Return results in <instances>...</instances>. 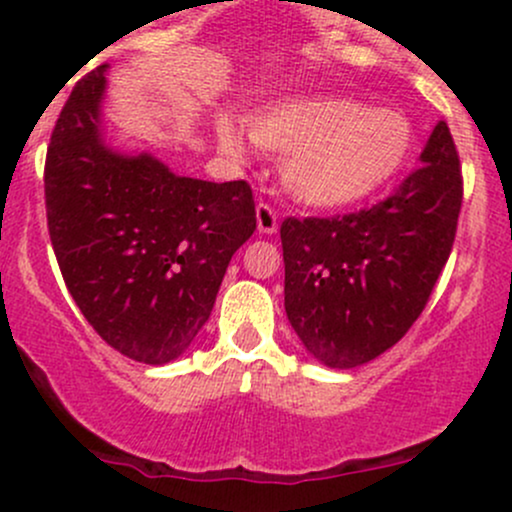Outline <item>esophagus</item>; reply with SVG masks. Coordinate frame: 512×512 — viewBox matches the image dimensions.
Here are the masks:
<instances>
[{"instance_id": "esophagus-1", "label": "esophagus", "mask_w": 512, "mask_h": 512, "mask_svg": "<svg viewBox=\"0 0 512 512\" xmlns=\"http://www.w3.org/2000/svg\"><path fill=\"white\" fill-rule=\"evenodd\" d=\"M257 228H260V233H264V236H272V233H276V228H279V214H276L272 204L267 202L257 204Z\"/></svg>"}]
</instances>
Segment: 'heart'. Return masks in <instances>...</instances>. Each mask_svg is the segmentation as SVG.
<instances>
[{
  "mask_svg": "<svg viewBox=\"0 0 512 512\" xmlns=\"http://www.w3.org/2000/svg\"><path fill=\"white\" fill-rule=\"evenodd\" d=\"M250 137L286 158L284 182L310 207L337 209L383 190L407 166L414 129L395 108H366L351 98L291 101L252 117ZM221 144L240 151L236 129L221 127Z\"/></svg>",
  "mask_w": 512,
  "mask_h": 512,
  "instance_id": "1",
  "label": "heart"
}]
</instances>
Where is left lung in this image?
<instances>
[{
  "mask_svg": "<svg viewBox=\"0 0 512 512\" xmlns=\"http://www.w3.org/2000/svg\"><path fill=\"white\" fill-rule=\"evenodd\" d=\"M462 207V168L438 122L421 166L370 209L286 216L284 305L305 349L330 368H354L395 346L424 313Z\"/></svg>",
  "mask_w": 512,
  "mask_h": 512,
  "instance_id": "8db88e82",
  "label": "left lung"
}]
</instances>
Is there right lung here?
<instances>
[{
	"label": "right lung",
	"mask_w": 512,
	"mask_h": 512,
	"mask_svg": "<svg viewBox=\"0 0 512 512\" xmlns=\"http://www.w3.org/2000/svg\"><path fill=\"white\" fill-rule=\"evenodd\" d=\"M105 67L76 81L45 156L50 243L74 303L115 351L173 361L214 308L233 252L255 231L245 180L173 175L101 142Z\"/></svg>",
	"instance_id": "right-lung-1"
}]
</instances>
